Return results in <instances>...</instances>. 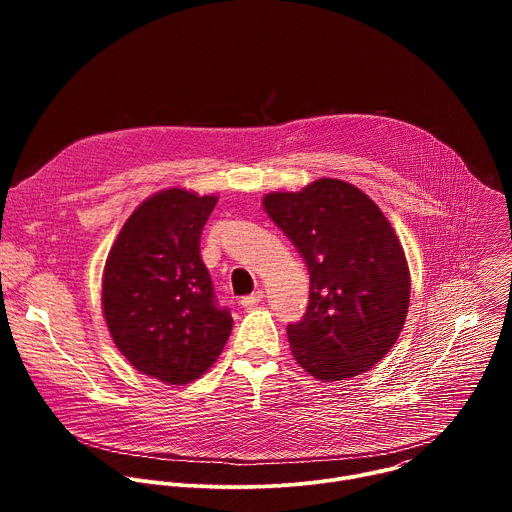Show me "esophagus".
Masks as SVG:
<instances>
[{
    "label": "esophagus",
    "mask_w": 512,
    "mask_h": 512,
    "mask_svg": "<svg viewBox=\"0 0 512 512\" xmlns=\"http://www.w3.org/2000/svg\"><path fill=\"white\" fill-rule=\"evenodd\" d=\"M263 298H265L263 289H257V291H253L251 296H247V298H243V300H241V306H243L245 310H253L257 304H261V302H263Z\"/></svg>",
    "instance_id": "1"
}]
</instances>
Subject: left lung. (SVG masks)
Instances as JSON below:
<instances>
[{
	"label": "left lung",
	"instance_id": "left-lung-1",
	"mask_svg": "<svg viewBox=\"0 0 512 512\" xmlns=\"http://www.w3.org/2000/svg\"><path fill=\"white\" fill-rule=\"evenodd\" d=\"M263 208L310 271L308 310L287 326L291 354L324 383L371 371L401 334L411 289L405 251L387 216L336 178L271 192Z\"/></svg>",
	"mask_w": 512,
	"mask_h": 512
}]
</instances>
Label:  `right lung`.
Returning a JSON list of instances; mask_svg holds the SVG:
<instances>
[{
  "label": "right lung",
  "mask_w": 512,
  "mask_h": 512,
  "mask_svg": "<svg viewBox=\"0 0 512 512\" xmlns=\"http://www.w3.org/2000/svg\"><path fill=\"white\" fill-rule=\"evenodd\" d=\"M216 200L156 192L131 212L105 263L101 304L115 346L133 369L168 385L204 375L233 330L200 257Z\"/></svg>",
  "instance_id": "obj_1"
}]
</instances>
